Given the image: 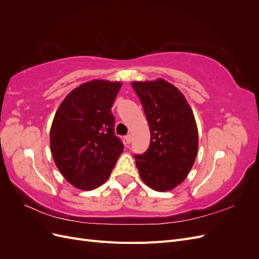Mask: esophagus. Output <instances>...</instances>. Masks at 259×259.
Here are the masks:
<instances>
[{
	"label": "esophagus",
	"mask_w": 259,
	"mask_h": 259,
	"mask_svg": "<svg viewBox=\"0 0 259 259\" xmlns=\"http://www.w3.org/2000/svg\"><path fill=\"white\" fill-rule=\"evenodd\" d=\"M125 142H126L127 145H130V144L132 143V136H131V135L125 136Z\"/></svg>",
	"instance_id": "1"
}]
</instances>
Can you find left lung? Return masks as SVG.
<instances>
[{
    "label": "left lung",
    "mask_w": 259,
    "mask_h": 259,
    "mask_svg": "<svg viewBox=\"0 0 259 259\" xmlns=\"http://www.w3.org/2000/svg\"><path fill=\"white\" fill-rule=\"evenodd\" d=\"M150 128V146L135 155L143 182L165 192L182 184L191 170L199 147L198 126L190 105L176 86L164 79L132 82Z\"/></svg>",
    "instance_id": "left-lung-1"
}]
</instances>
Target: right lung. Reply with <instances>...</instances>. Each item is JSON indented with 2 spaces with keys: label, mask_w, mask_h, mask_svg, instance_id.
<instances>
[{
  "label": "right lung",
  "mask_w": 259,
  "mask_h": 259,
  "mask_svg": "<svg viewBox=\"0 0 259 259\" xmlns=\"http://www.w3.org/2000/svg\"><path fill=\"white\" fill-rule=\"evenodd\" d=\"M121 86L119 81L85 82L68 94L55 113L50 133L53 159L77 189L88 191L103 185L123 152L111 112Z\"/></svg>",
  "instance_id": "obj_1"
}]
</instances>
